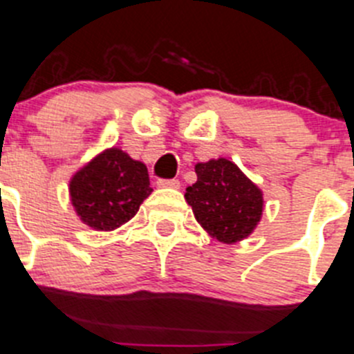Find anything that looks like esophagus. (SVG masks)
Segmentation results:
<instances>
[{"label": "esophagus", "instance_id": "obj_1", "mask_svg": "<svg viewBox=\"0 0 354 354\" xmlns=\"http://www.w3.org/2000/svg\"><path fill=\"white\" fill-rule=\"evenodd\" d=\"M157 185L160 188H180V181L178 180H158Z\"/></svg>", "mask_w": 354, "mask_h": 354}]
</instances>
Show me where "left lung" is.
I'll return each instance as SVG.
<instances>
[{"mask_svg":"<svg viewBox=\"0 0 354 354\" xmlns=\"http://www.w3.org/2000/svg\"><path fill=\"white\" fill-rule=\"evenodd\" d=\"M196 173L185 199L204 230L227 244L250 236L262 216L260 188L227 158L197 164Z\"/></svg>","mask_w":354,"mask_h":354,"instance_id":"left-lung-1","label":"left lung"}]
</instances>
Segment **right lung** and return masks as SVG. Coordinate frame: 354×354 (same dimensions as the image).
Instances as JSON below:
<instances>
[{
  "label": "right lung",
  "mask_w": 354,
  "mask_h": 354,
  "mask_svg": "<svg viewBox=\"0 0 354 354\" xmlns=\"http://www.w3.org/2000/svg\"><path fill=\"white\" fill-rule=\"evenodd\" d=\"M69 194L82 222L95 230H113L138 213L151 187L143 162L110 148L73 176Z\"/></svg>",
  "instance_id": "obj_1"
}]
</instances>
